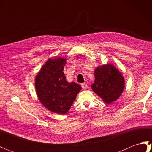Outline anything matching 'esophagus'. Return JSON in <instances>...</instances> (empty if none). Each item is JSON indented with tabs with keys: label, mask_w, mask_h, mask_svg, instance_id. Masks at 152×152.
I'll list each match as a JSON object with an SVG mask.
<instances>
[{
	"label": "esophagus",
	"mask_w": 152,
	"mask_h": 152,
	"mask_svg": "<svg viewBox=\"0 0 152 152\" xmlns=\"http://www.w3.org/2000/svg\"><path fill=\"white\" fill-rule=\"evenodd\" d=\"M82 89H86L87 88H88V86L86 84V83H82Z\"/></svg>",
	"instance_id": "esophagus-1"
}]
</instances>
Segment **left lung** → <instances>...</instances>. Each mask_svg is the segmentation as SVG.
Listing matches in <instances>:
<instances>
[{
  "label": "left lung",
  "mask_w": 152,
  "mask_h": 152,
  "mask_svg": "<svg viewBox=\"0 0 152 152\" xmlns=\"http://www.w3.org/2000/svg\"><path fill=\"white\" fill-rule=\"evenodd\" d=\"M95 82L91 87L106 104L115 101L124 91L125 80L122 74L111 63L96 67L94 71Z\"/></svg>",
  "instance_id": "left-lung-1"
}]
</instances>
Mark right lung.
<instances>
[{
	"mask_svg": "<svg viewBox=\"0 0 152 152\" xmlns=\"http://www.w3.org/2000/svg\"><path fill=\"white\" fill-rule=\"evenodd\" d=\"M66 59L59 57L48 59L35 78V88L41 104L48 110L64 114L82 89L75 82H68L63 72Z\"/></svg>",
	"mask_w": 152,
	"mask_h": 152,
	"instance_id": "1",
	"label": "right lung"
}]
</instances>
